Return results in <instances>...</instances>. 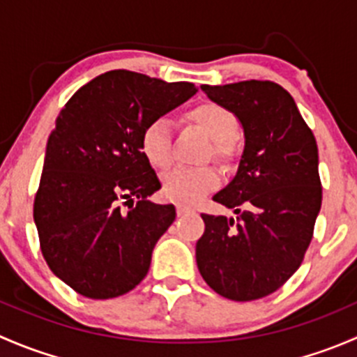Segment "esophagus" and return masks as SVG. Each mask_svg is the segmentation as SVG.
Wrapping results in <instances>:
<instances>
[{"label":"esophagus","mask_w":357,"mask_h":357,"mask_svg":"<svg viewBox=\"0 0 357 357\" xmlns=\"http://www.w3.org/2000/svg\"><path fill=\"white\" fill-rule=\"evenodd\" d=\"M193 208L188 207V205H183V204H178L176 205V212H178V215H185L188 214V212H192Z\"/></svg>","instance_id":"1"}]
</instances>
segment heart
I'll return each instance as SVG.
<instances>
[{
	"label": "heart",
	"mask_w": 357,
	"mask_h": 357,
	"mask_svg": "<svg viewBox=\"0 0 357 357\" xmlns=\"http://www.w3.org/2000/svg\"><path fill=\"white\" fill-rule=\"evenodd\" d=\"M186 124L204 132L212 143L211 155L221 164H231L236 157L238 119L231 110L214 102H205L183 115ZM142 152L150 165L167 169L172 162V126L167 119H155L142 135ZM219 172L214 167H176L162 179V192L169 200L195 204L219 186Z\"/></svg>",
	"instance_id": "heart-1"
}]
</instances>
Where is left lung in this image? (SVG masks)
<instances>
[{"mask_svg":"<svg viewBox=\"0 0 357 357\" xmlns=\"http://www.w3.org/2000/svg\"><path fill=\"white\" fill-rule=\"evenodd\" d=\"M200 88L238 117L245 149L233 181L214 195L238 215L202 214L197 266L215 294L255 301L285 285L304 261L321 208L318 145L291 95L276 82Z\"/></svg>","mask_w":357,"mask_h":357,"instance_id":"1","label":"left lung"}]
</instances>
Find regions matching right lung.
<instances>
[{
    "label": "right lung",
    "mask_w": 357,
    "mask_h": 357,
    "mask_svg": "<svg viewBox=\"0 0 357 357\" xmlns=\"http://www.w3.org/2000/svg\"><path fill=\"white\" fill-rule=\"evenodd\" d=\"M195 93L193 82L110 70L77 89L56 119L34 222L46 264L77 294L119 297L149 273L176 208L146 200L160 181L143 155L142 135Z\"/></svg>",
    "instance_id": "obj_1"
}]
</instances>
